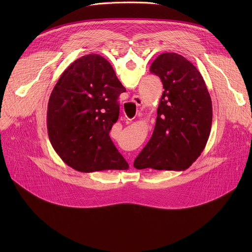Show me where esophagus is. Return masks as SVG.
I'll list each match as a JSON object with an SVG mask.
<instances>
[{"mask_svg":"<svg viewBox=\"0 0 252 252\" xmlns=\"http://www.w3.org/2000/svg\"><path fill=\"white\" fill-rule=\"evenodd\" d=\"M133 103H135L136 105H141L142 103H143V100H142V98L140 97V96H138V95H136V96H134L133 97Z\"/></svg>","mask_w":252,"mask_h":252,"instance_id":"1","label":"esophagus"}]
</instances>
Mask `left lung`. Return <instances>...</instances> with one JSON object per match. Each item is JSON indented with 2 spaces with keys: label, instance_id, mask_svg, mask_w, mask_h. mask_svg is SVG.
Masks as SVG:
<instances>
[{
  "label": "left lung",
  "instance_id": "obj_1",
  "mask_svg": "<svg viewBox=\"0 0 252 252\" xmlns=\"http://www.w3.org/2000/svg\"><path fill=\"white\" fill-rule=\"evenodd\" d=\"M163 93L153 134L137 156V169L185 170L200 156L213 124V104L195 66L177 53H162L150 66Z\"/></svg>",
  "mask_w": 252,
  "mask_h": 252
}]
</instances>
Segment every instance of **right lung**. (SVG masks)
<instances>
[{
	"label": "right lung",
	"mask_w": 252,
	"mask_h": 252,
	"mask_svg": "<svg viewBox=\"0 0 252 252\" xmlns=\"http://www.w3.org/2000/svg\"><path fill=\"white\" fill-rule=\"evenodd\" d=\"M124 92L111 64L98 54L78 58L65 69L51 93L47 127L66 164L82 173L128 168L109 137Z\"/></svg>",
	"instance_id": "right-lung-1"
}]
</instances>
